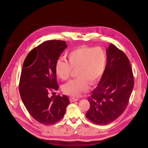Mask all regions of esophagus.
<instances>
[{"instance_id":"obj_1","label":"esophagus","mask_w":148,"mask_h":148,"mask_svg":"<svg viewBox=\"0 0 148 148\" xmlns=\"http://www.w3.org/2000/svg\"><path fill=\"white\" fill-rule=\"evenodd\" d=\"M69 101L70 102H75V101H78V99L76 98H74V97H71L69 98Z\"/></svg>"}]
</instances>
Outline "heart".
<instances>
[{
  "instance_id": "b5f03b06",
  "label": "heart",
  "mask_w": 148,
  "mask_h": 148,
  "mask_svg": "<svg viewBox=\"0 0 148 148\" xmlns=\"http://www.w3.org/2000/svg\"><path fill=\"white\" fill-rule=\"evenodd\" d=\"M68 62L58 59L54 65V71L62 80H66L73 71L76 79L62 86L65 94L71 97L80 96L89 89V83L95 84L101 79L106 66V56L99 47L93 48L82 45L70 51L66 54Z\"/></svg>"
}]
</instances>
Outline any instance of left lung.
<instances>
[{"mask_svg": "<svg viewBox=\"0 0 148 148\" xmlns=\"http://www.w3.org/2000/svg\"><path fill=\"white\" fill-rule=\"evenodd\" d=\"M107 65L97 87L88 98L86 118L97 125L114 121L125 110L134 87L130 60L122 50L110 44L106 50Z\"/></svg>", "mask_w": 148, "mask_h": 148, "instance_id": "1", "label": "left lung"}]
</instances>
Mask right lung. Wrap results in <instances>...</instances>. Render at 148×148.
I'll use <instances>...</instances> for the list:
<instances>
[{"label":"right lung","mask_w":148,"mask_h":148,"mask_svg":"<svg viewBox=\"0 0 148 148\" xmlns=\"http://www.w3.org/2000/svg\"><path fill=\"white\" fill-rule=\"evenodd\" d=\"M66 47L64 41H45L31 50L23 62L20 97L29 114L43 125H52L60 120L69 104L64 95L49 97L50 91L59 88L54 65Z\"/></svg>","instance_id":"add662e5"}]
</instances>
